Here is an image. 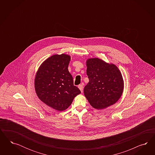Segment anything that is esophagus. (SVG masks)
Returning a JSON list of instances; mask_svg holds the SVG:
<instances>
[{
    "label": "esophagus",
    "instance_id": "1",
    "mask_svg": "<svg viewBox=\"0 0 155 155\" xmlns=\"http://www.w3.org/2000/svg\"><path fill=\"white\" fill-rule=\"evenodd\" d=\"M78 88L80 89L81 91V93H82V92H83V89H84V84H80V85L78 86Z\"/></svg>",
    "mask_w": 155,
    "mask_h": 155
}]
</instances>
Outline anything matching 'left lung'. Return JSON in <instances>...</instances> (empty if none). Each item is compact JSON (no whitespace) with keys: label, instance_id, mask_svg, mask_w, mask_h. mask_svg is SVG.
<instances>
[{"label":"left lung","instance_id":"1","mask_svg":"<svg viewBox=\"0 0 155 155\" xmlns=\"http://www.w3.org/2000/svg\"><path fill=\"white\" fill-rule=\"evenodd\" d=\"M89 82L84 87V96L91 106L97 110L107 108L122 96L124 81L117 66L98 58L86 61Z\"/></svg>","mask_w":155,"mask_h":155}]
</instances>
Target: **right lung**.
<instances>
[{"label": "right lung", "mask_w": 155, "mask_h": 155, "mask_svg": "<svg viewBox=\"0 0 155 155\" xmlns=\"http://www.w3.org/2000/svg\"><path fill=\"white\" fill-rule=\"evenodd\" d=\"M71 56L55 54L47 58L39 67L35 79L37 95L42 102L57 111H64L71 106L81 93L73 84L68 71Z\"/></svg>", "instance_id": "obj_1"}]
</instances>
